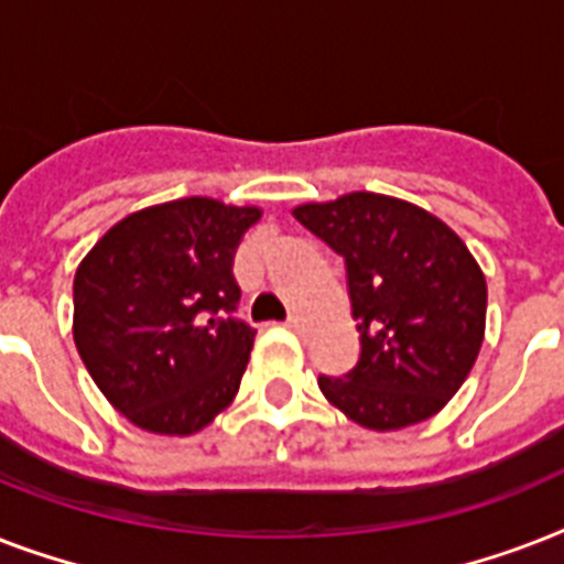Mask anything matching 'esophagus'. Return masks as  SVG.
<instances>
[{
  "instance_id": "1",
  "label": "esophagus",
  "mask_w": 564,
  "mask_h": 564,
  "mask_svg": "<svg viewBox=\"0 0 564 564\" xmlns=\"http://www.w3.org/2000/svg\"><path fill=\"white\" fill-rule=\"evenodd\" d=\"M286 327H292V330H304V318H301L299 313H290V316H286Z\"/></svg>"
}]
</instances>
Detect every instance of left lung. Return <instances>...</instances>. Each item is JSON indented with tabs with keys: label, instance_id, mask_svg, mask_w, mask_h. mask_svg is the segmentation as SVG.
Wrapping results in <instances>:
<instances>
[{
	"label": "left lung",
	"instance_id": "left-lung-1",
	"mask_svg": "<svg viewBox=\"0 0 564 564\" xmlns=\"http://www.w3.org/2000/svg\"><path fill=\"white\" fill-rule=\"evenodd\" d=\"M295 219L345 260L360 360L318 389L369 430L436 415L471 371L486 330V278L445 221L415 204L348 193Z\"/></svg>",
	"mask_w": 564,
	"mask_h": 564
}]
</instances>
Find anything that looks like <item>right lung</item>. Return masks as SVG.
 I'll return each mask as SVG.
<instances>
[{
    "label": "right lung",
    "mask_w": 564,
    "mask_h": 564,
    "mask_svg": "<svg viewBox=\"0 0 564 564\" xmlns=\"http://www.w3.org/2000/svg\"><path fill=\"white\" fill-rule=\"evenodd\" d=\"M257 219V207L178 198L117 221L78 265L75 348L137 427L189 436L234 401L257 334L234 316V254Z\"/></svg>",
    "instance_id": "obj_1"
}]
</instances>
